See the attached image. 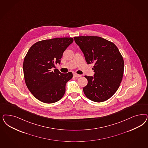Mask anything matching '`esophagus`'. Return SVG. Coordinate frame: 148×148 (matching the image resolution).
<instances>
[{
  "mask_svg": "<svg viewBox=\"0 0 148 148\" xmlns=\"http://www.w3.org/2000/svg\"><path fill=\"white\" fill-rule=\"evenodd\" d=\"M73 76L75 77H79L81 76V75H78V74H77V73H75V72L73 73Z\"/></svg>",
  "mask_w": 148,
  "mask_h": 148,
  "instance_id": "esophagus-1",
  "label": "esophagus"
}]
</instances>
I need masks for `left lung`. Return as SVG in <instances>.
I'll list each match as a JSON object with an SVG mask.
<instances>
[{"mask_svg": "<svg viewBox=\"0 0 148 148\" xmlns=\"http://www.w3.org/2000/svg\"><path fill=\"white\" fill-rule=\"evenodd\" d=\"M74 39L87 64L94 65V76H84L88 80L83 88L85 95L96 102L107 100L118 89L124 74V59L118 48L99 36H76Z\"/></svg>", "mask_w": 148, "mask_h": 148, "instance_id": "left-lung-1", "label": "left lung"}]
</instances>
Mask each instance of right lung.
Returning <instances> with one entry per match:
<instances>
[{
	"label": "right lung",
	"instance_id": "1",
	"mask_svg": "<svg viewBox=\"0 0 148 148\" xmlns=\"http://www.w3.org/2000/svg\"><path fill=\"white\" fill-rule=\"evenodd\" d=\"M73 41L72 38L44 40L29 48L23 64L24 81L29 90L38 100L52 103L64 95L66 84L73 75L71 72H60L54 64H60L63 53Z\"/></svg>",
	"mask_w": 148,
	"mask_h": 148
}]
</instances>
